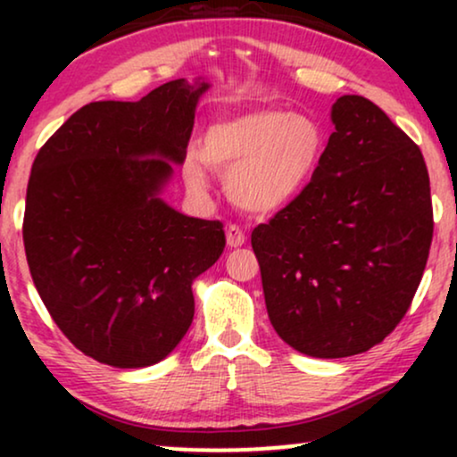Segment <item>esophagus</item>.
Instances as JSON below:
<instances>
[{
	"label": "esophagus",
	"mask_w": 457,
	"mask_h": 457,
	"mask_svg": "<svg viewBox=\"0 0 457 457\" xmlns=\"http://www.w3.org/2000/svg\"><path fill=\"white\" fill-rule=\"evenodd\" d=\"M245 241H247L245 233H243L239 227H235V224H228V227H227V245L230 249L241 247Z\"/></svg>",
	"instance_id": "34e87169"
}]
</instances>
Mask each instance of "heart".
Instances as JSON below:
<instances>
[{
    "mask_svg": "<svg viewBox=\"0 0 457 457\" xmlns=\"http://www.w3.org/2000/svg\"><path fill=\"white\" fill-rule=\"evenodd\" d=\"M324 154L314 118L272 105H255L216 118L205 129L202 155L185 158L191 189H205V166L227 177V195L255 216L280 212L312 183Z\"/></svg>",
    "mask_w": 457,
    "mask_h": 457,
    "instance_id": "heart-1",
    "label": "heart"
}]
</instances>
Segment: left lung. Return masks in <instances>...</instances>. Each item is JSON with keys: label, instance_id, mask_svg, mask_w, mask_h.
<instances>
[{"label": "left lung", "instance_id": "1", "mask_svg": "<svg viewBox=\"0 0 457 457\" xmlns=\"http://www.w3.org/2000/svg\"><path fill=\"white\" fill-rule=\"evenodd\" d=\"M330 120L312 183L252 233L274 330L324 360L368 352L397 327L433 241L420 147L361 96L337 99Z\"/></svg>", "mask_w": 457, "mask_h": 457}]
</instances>
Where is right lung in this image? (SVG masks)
<instances>
[{
	"mask_svg": "<svg viewBox=\"0 0 457 457\" xmlns=\"http://www.w3.org/2000/svg\"><path fill=\"white\" fill-rule=\"evenodd\" d=\"M210 83L177 79L139 102H91L39 149L24 210L30 277L74 347L145 368L187 335L193 280L224 249L222 222L180 214L162 193L187 155Z\"/></svg>",
	"mask_w": 457,
	"mask_h": 457,
	"instance_id": "obj_1",
	"label": "right lung"
}]
</instances>
